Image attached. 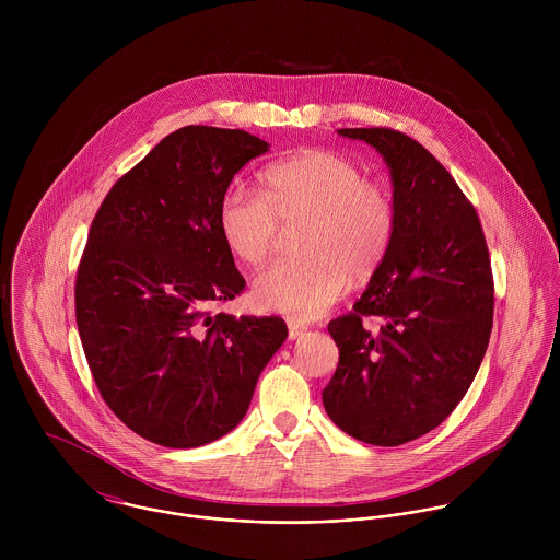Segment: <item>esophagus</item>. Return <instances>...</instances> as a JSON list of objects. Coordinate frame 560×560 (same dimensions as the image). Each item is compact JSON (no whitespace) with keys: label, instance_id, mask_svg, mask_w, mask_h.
<instances>
[{"label":"esophagus","instance_id":"esophagus-1","mask_svg":"<svg viewBox=\"0 0 560 560\" xmlns=\"http://www.w3.org/2000/svg\"><path fill=\"white\" fill-rule=\"evenodd\" d=\"M306 334V325L304 323H300V320H289V338L291 340H295V338H300V336H304Z\"/></svg>","mask_w":560,"mask_h":560}]
</instances>
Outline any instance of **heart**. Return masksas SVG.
<instances>
[{"mask_svg": "<svg viewBox=\"0 0 560 560\" xmlns=\"http://www.w3.org/2000/svg\"><path fill=\"white\" fill-rule=\"evenodd\" d=\"M267 189L233 185L220 200L218 229L245 265L271 252L282 224L302 220L295 243L304 254L262 269L252 287L258 308L298 319L320 317L347 289L369 280L386 260L397 231L390 187L364 176L345 153L313 149L276 161L265 172Z\"/></svg>", "mask_w": 560, "mask_h": 560, "instance_id": "heart-1", "label": "heart"}]
</instances>
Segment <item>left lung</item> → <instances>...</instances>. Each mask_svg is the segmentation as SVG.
Returning <instances> with one entry per match:
<instances>
[{
  "label": "left lung",
  "mask_w": 560,
  "mask_h": 560,
  "mask_svg": "<svg viewBox=\"0 0 560 560\" xmlns=\"http://www.w3.org/2000/svg\"><path fill=\"white\" fill-rule=\"evenodd\" d=\"M390 167L397 231L349 315L329 320L338 366L327 416L351 438L399 446L435 429L477 377L493 323V276L479 215L422 144L388 129H338Z\"/></svg>",
  "instance_id": "left-lung-1"
}]
</instances>
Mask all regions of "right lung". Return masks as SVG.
<instances>
[{
    "mask_svg": "<svg viewBox=\"0 0 560 560\" xmlns=\"http://www.w3.org/2000/svg\"><path fill=\"white\" fill-rule=\"evenodd\" d=\"M267 147L241 129L183 127L114 183L92 220L75 280L85 360L107 407L161 446L233 431L289 334L280 317L211 315L245 289L220 200Z\"/></svg>",
    "mask_w": 560,
    "mask_h": 560,
    "instance_id": "obj_1",
    "label": "right lung"
}]
</instances>
